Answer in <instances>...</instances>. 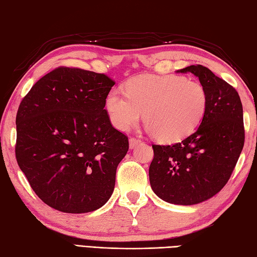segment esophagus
Listing matches in <instances>:
<instances>
[{
	"label": "esophagus",
	"mask_w": 257,
	"mask_h": 257,
	"mask_svg": "<svg viewBox=\"0 0 257 257\" xmlns=\"http://www.w3.org/2000/svg\"><path fill=\"white\" fill-rule=\"evenodd\" d=\"M128 142H130V149H134L136 145L141 143V140L135 139V138H131Z\"/></svg>",
	"instance_id": "34e87169"
}]
</instances>
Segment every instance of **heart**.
Returning <instances> with one entry per match:
<instances>
[{"instance_id": "1", "label": "heart", "mask_w": 257, "mask_h": 257, "mask_svg": "<svg viewBox=\"0 0 257 257\" xmlns=\"http://www.w3.org/2000/svg\"><path fill=\"white\" fill-rule=\"evenodd\" d=\"M114 88L105 109L114 127L127 131L144 113L148 131L162 143H177L191 135L207 109V93L201 83L180 75H141Z\"/></svg>"}]
</instances>
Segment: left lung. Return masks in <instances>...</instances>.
<instances>
[{"label": "left lung", "instance_id": "1", "mask_svg": "<svg viewBox=\"0 0 257 257\" xmlns=\"http://www.w3.org/2000/svg\"><path fill=\"white\" fill-rule=\"evenodd\" d=\"M177 73H192L207 93V109L195 132L173 145H152L151 187L162 200L194 205L222 190L244 146L243 106L233 86L203 65Z\"/></svg>", "mask_w": 257, "mask_h": 257}]
</instances>
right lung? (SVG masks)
Listing matches in <instances>:
<instances>
[{"mask_svg": "<svg viewBox=\"0 0 257 257\" xmlns=\"http://www.w3.org/2000/svg\"><path fill=\"white\" fill-rule=\"evenodd\" d=\"M104 74L59 67L35 83L17 115V161L42 201L60 212H93L115 186L127 136L115 130Z\"/></svg>", "mask_w": 257, "mask_h": 257, "instance_id": "obj_1", "label": "right lung"}]
</instances>
